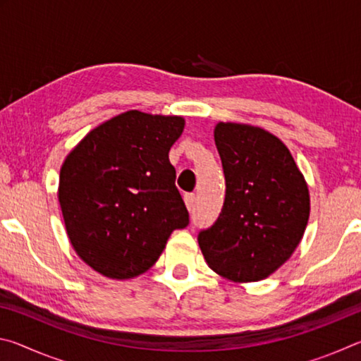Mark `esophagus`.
<instances>
[{
    "label": "esophagus",
    "mask_w": 361,
    "mask_h": 361,
    "mask_svg": "<svg viewBox=\"0 0 361 361\" xmlns=\"http://www.w3.org/2000/svg\"><path fill=\"white\" fill-rule=\"evenodd\" d=\"M185 204L188 207V210L192 212L195 209V195L194 194H186L185 195Z\"/></svg>",
    "instance_id": "1"
}]
</instances>
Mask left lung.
<instances>
[{"label": "left lung", "mask_w": 361, "mask_h": 361, "mask_svg": "<svg viewBox=\"0 0 361 361\" xmlns=\"http://www.w3.org/2000/svg\"><path fill=\"white\" fill-rule=\"evenodd\" d=\"M226 195L199 247L213 271L232 282H258L283 264L309 221V188L282 140L259 127L218 122Z\"/></svg>", "instance_id": "8db88e82"}]
</instances>
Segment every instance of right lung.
<instances>
[{"instance_id":"1","label":"right lung","mask_w":361,"mask_h":361,"mask_svg":"<svg viewBox=\"0 0 361 361\" xmlns=\"http://www.w3.org/2000/svg\"><path fill=\"white\" fill-rule=\"evenodd\" d=\"M183 129L181 116L132 109L95 127L66 156L59 180L66 234L102 276L146 272L170 234L189 224L169 161Z\"/></svg>"}]
</instances>
